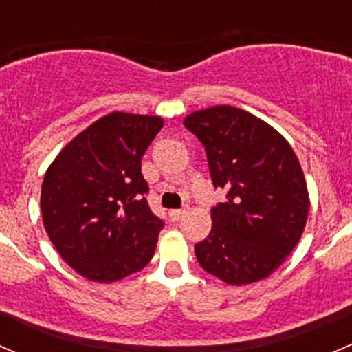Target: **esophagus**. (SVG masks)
Masks as SVG:
<instances>
[{"label": "esophagus", "mask_w": 352, "mask_h": 352, "mask_svg": "<svg viewBox=\"0 0 352 352\" xmlns=\"http://www.w3.org/2000/svg\"><path fill=\"white\" fill-rule=\"evenodd\" d=\"M186 214H187V209H172V211L168 212L172 221H179V219H182Z\"/></svg>", "instance_id": "obj_1"}]
</instances>
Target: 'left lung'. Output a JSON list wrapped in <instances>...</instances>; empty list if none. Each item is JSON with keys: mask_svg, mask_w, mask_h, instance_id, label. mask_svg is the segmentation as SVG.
<instances>
[{"mask_svg": "<svg viewBox=\"0 0 352 352\" xmlns=\"http://www.w3.org/2000/svg\"><path fill=\"white\" fill-rule=\"evenodd\" d=\"M184 126L204 144L214 187L226 201L211 209L212 228L196 247L201 267L232 286L269 278L303 235L307 180L283 134L247 110H196Z\"/></svg>", "mask_w": 352, "mask_h": 352, "instance_id": "8db88e82", "label": "left lung"}]
</instances>
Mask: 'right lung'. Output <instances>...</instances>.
Listing matches in <instances>:
<instances>
[{
	"label": "right lung",
	"instance_id": "add662e5",
	"mask_svg": "<svg viewBox=\"0 0 352 352\" xmlns=\"http://www.w3.org/2000/svg\"><path fill=\"white\" fill-rule=\"evenodd\" d=\"M162 127L158 116L107 113L74 136L45 172V232L88 281H120L155 255L163 221L143 197L141 158Z\"/></svg>",
	"mask_w": 352,
	"mask_h": 352
}]
</instances>
